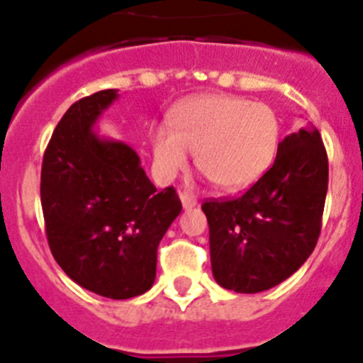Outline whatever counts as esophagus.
<instances>
[{"label": "esophagus", "instance_id": "esophagus-1", "mask_svg": "<svg viewBox=\"0 0 363 363\" xmlns=\"http://www.w3.org/2000/svg\"><path fill=\"white\" fill-rule=\"evenodd\" d=\"M179 200H182L184 209H192V207L198 203L196 198L192 196V194H189V192H179Z\"/></svg>", "mask_w": 363, "mask_h": 363}]
</instances>
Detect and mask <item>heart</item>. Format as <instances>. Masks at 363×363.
<instances>
[{
	"label": "heart",
	"instance_id": "obj_1",
	"mask_svg": "<svg viewBox=\"0 0 363 363\" xmlns=\"http://www.w3.org/2000/svg\"><path fill=\"white\" fill-rule=\"evenodd\" d=\"M280 145V118L265 104L227 94L187 99L171 116V127L150 130L156 171L172 178L196 152V165L218 189L251 187L267 172Z\"/></svg>",
	"mask_w": 363,
	"mask_h": 363
}]
</instances>
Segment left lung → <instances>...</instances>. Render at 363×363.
I'll return each mask as SVG.
<instances>
[{"instance_id": "1", "label": "left lung", "mask_w": 363, "mask_h": 363, "mask_svg": "<svg viewBox=\"0 0 363 363\" xmlns=\"http://www.w3.org/2000/svg\"><path fill=\"white\" fill-rule=\"evenodd\" d=\"M327 182L318 129H300L284 138L271 169L245 194L205 200L214 280L252 294L296 272L318 242Z\"/></svg>"}]
</instances>
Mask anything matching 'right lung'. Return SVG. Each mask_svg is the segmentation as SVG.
Here are the masks:
<instances>
[{
    "instance_id": "add662e5",
    "label": "right lung",
    "mask_w": 363,
    "mask_h": 363,
    "mask_svg": "<svg viewBox=\"0 0 363 363\" xmlns=\"http://www.w3.org/2000/svg\"><path fill=\"white\" fill-rule=\"evenodd\" d=\"M116 98L107 89L70 105L43 154L40 192L57 265L86 291L127 300L152 287L158 245L182 201L174 187L156 191L133 147L94 134Z\"/></svg>"
}]
</instances>
